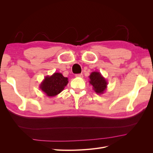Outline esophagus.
Returning <instances> with one entry per match:
<instances>
[{"label":"esophagus","instance_id":"1","mask_svg":"<svg viewBox=\"0 0 153 153\" xmlns=\"http://www.w3.org/2000/svg\"><path fill=\"white\" fill-rule=\"evenodd\" d=\"M76 77H78V78H83V74H77V75H75Z\"/></svg>","mask_w":153,"mask_h":153}]
</instances>
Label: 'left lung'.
<instances>
[{
    "instance_id": "8db88e82",
    "label": "left lung",
    "mask_w": 153,
    "mask_h": 153,
    "mask_svg": "<svg viewBox=\"0 0 153 153\" xmlns=\"http://www.w3.org/2000/svg\"><path fill=\"white\" fill-rule=\"evenodd\" d=\"M89 83L92 86V89L96 94H102L107 88L108 82L105 78L98 71H93L89 76Z\"/></svg>"
}]
</instances>
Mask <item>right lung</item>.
<instances>
[{
	"instance_id": "right-lung-1",
	"label": "right lung",
	"mask_w": 153,
	"mask_h": 153,
	"mask_svg": "<svg viewBox=\"0 0 153 153\" xmlns=\"http://www.w3.org/2000/svg\"><path fill=\"white\" fill-rule=\"evenodd\" d=\"M68 83V78L61 73H54L51 76H46L41 82L39 89L49 97L57 96L64 90Z\"/></svg>"
}]
</instances>
